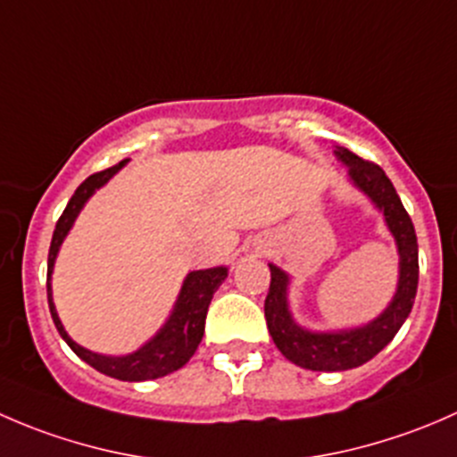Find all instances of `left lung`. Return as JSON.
<instances>
[{"instance_id": "8db88e82", "label": "left lung", "mask_w": 457, "mask_h": 457, "mask_svg": "<svg viewBox=\"0 0 457 457\" xmlns=\"http://www.w3.org/2000/svg\"><path fill=\"white\" fill-rule=\"evenodd\" d=\"M334 154L349 168V181L371 199L382 212L400 256L398 289L380 316L353 329L312 331L292 318L287 303L289 276L271 265V283L265 298V320L271 340L287 361L312 371H345L365 365L386 347L407 320L418 289V238L411 216L404 210L394 183L380 165L361 159L347 147H336Z\"/></svg>"}]
</instances>
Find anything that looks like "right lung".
<instances>
[{
  "label": "right lung",
  "instance_id": "add662e5",
  "mask_svg": "<svg viewBox=\"0 0 457 457\" xmlns=\"http://www.w3.org/2000/svg\"><path fill=\"white\" fill-rule=\"evenodd\" d=\"M121 163L112 165V168L104 170V172L90 174L84 183L75 190L72 199L68 201L66 210L59 216L57 228L53 232V241H50V252H48V307L50 316H53L54 327H57L59 336L68 343V347L87 362L90 367H95L96 371L105 373L110 378H117V380H128V382H141V380H154V378L168 376V373L181 370L192 356H195L196 347H199L203 331H205V316L207 307H210L212 296L219 289V285L228 278V267H210V270H196L190 271L183 280V287L179 292L177 303H174V310L170 314L165 325L147 340L143 347L137 352L128 353V356H104V353H95L90 349L81 347L75 340L68 336V331L63 329L62 320H59L57 310H54L53 303V287H50V276H53L54 261H57L59 247H62L63 238L71 232V228L75 225V219L79 216V212L84 210L86 201L95 195L99 187H104L123 165Z\"/></svg>",
  "mask_w": 457,
  "mask_h": 457
}]
</instances>
